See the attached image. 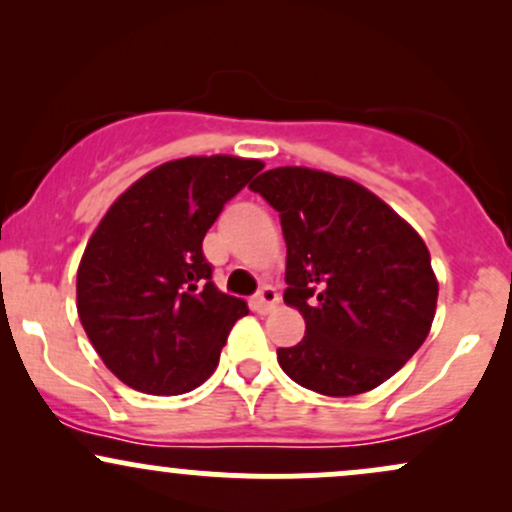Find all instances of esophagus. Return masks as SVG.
Instances as JSON below:
<instances>
[{
  "mask_svg": "<svg viewBox=\"0 0 512 512\" xmlns=\"http://www.w3.org/2000/svg\"><path fill=\"white\" fill-rule=\"evenodd\" d=\"M279 303V293H276L274 286H262L260 291L255 293V298H252V308L257 310V313H267V310H272L274 305Z\"/></svg>",
  "mask_w": 512,
  "mask_h": 512,
  "instance_id": "1",
  "label": "esophagus"
}]
</instances>
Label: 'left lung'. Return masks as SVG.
Returning a JSON list of instances; mask_svg holds the SVG:
<instances>
[{"label":"left lung","mask_w":512,"mask_h":512,"mask_svg":"<svg viewBox=\"0 0 512 512\" xmlns=\"http://www.w3.org/2000/svg\"><path fill=\"white\" fill-rule=\"evenodd\" d=\"M279 211L284 301L305 320L276 349L293 383L327 397L383 385L416 354L436 315L438 281L419 233L380 197L313 168H274L250 182Z\"/></svg>","instance_id":"8db88e82"}]
</instances>
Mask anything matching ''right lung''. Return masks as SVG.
<instances>
[{"label":"right lung","instance_id":"add662e5","mask_svg":"<svg viewBox=\"0 0 512 512\" xmlns=\"http://www.w3.org/2000/svg\"><path fill=\"white\" fill-rule=\"evenodd\" d=\"M262 168L236 156L168 161L122 192L98 223L76 272V310L125 385L182 395L219 366L248 305L216 289L202 240Z\"/></svg>","mask_w":512,"mask_h":512}]
</instances>
